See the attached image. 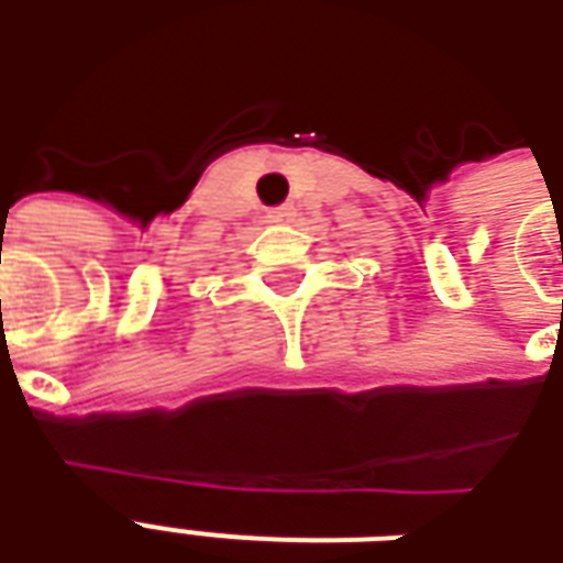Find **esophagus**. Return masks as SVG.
Listing matches in <instances>:
<instances>
[{"label": "esophagus", "mask_w": 563, "mask_h": 563, "mask_svg": "<svg viewBox=\"0 0 563 563\" xmlns=\"http://www.w3.org/2000/svg\"><path fill=\"white\" fill-rule=\"evenodd\" d=\"M295 217V208L292 205H283V208H274L268 210V220L271 222H289Z\"/></svg>", "instance_id": "34e87169"}]
</instances>
